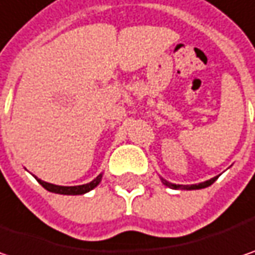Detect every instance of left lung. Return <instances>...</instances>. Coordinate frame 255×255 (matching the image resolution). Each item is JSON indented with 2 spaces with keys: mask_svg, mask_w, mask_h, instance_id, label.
Wrapping results in <instances>:
<instances>
[{
  "mask_svg": "<svg viewBox=\"0 0 255 255\" xmlns=\"http://www.w3.org/2000/svg\"><path fill=\"white\" fill-rule=\"evenodd\" d=\"M218 179L217 177H212V179H209V180H206V182H202V183H198V185H174V183H170V182H167V180H164L163 177H161V182H163V185H166L167 187H170V189H183V190H193V189H203V187H208L211 186L215 180Z\"/></svg>",
  "mask_w": 255,
  "mask_h": 255,
  "instance_id": "1",
  "label": "left lung"
}]
</instances>
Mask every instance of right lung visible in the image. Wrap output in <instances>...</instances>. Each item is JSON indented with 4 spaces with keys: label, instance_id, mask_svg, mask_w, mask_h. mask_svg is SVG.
<instances>
[{
    "label": "right lung",
    "instance_id": "obj_1",
    "mask_svg": "<svg viewBox=\"0 0 255 255\" xmlns=\"http://www.w3.org/2000/svg\"><path fill=\"white\" fill-rule=\"evenodd\" d=\"M36 179H37V177H36ZM101 179H102V173H101L99 176H97L92 182H89V183H86V185H81V186H57V185L47 183V182L40 180V179H37V182L41 186L44 187L46 190L53 192V193H59V195H83V193L92 190L94 187H97L98 185H99V182H101Z\"/></svg>",
    "mask_w": 255,
    "mask_h": 255
}]
</instances>
